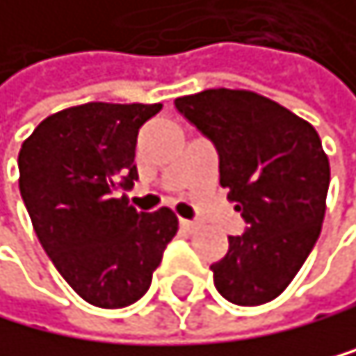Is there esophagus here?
Returning a JSON list of instances; mask_svg holds the SVG:
<instances>
[{"label": "esophagus", "instance_id": "34e87169", "mask_svg": "<svg viewBox=\"0 0 356 356\" xmlns=\"http://www.w3.org/2000/svg\"><path fill=\"white\" fill-rule=\"evenodd\" d=\"M179 227H181V231H186V233H193V231L200 229V224L193 222V220H179Z\"/></svg>", "mask_w": 356, "mask_h": 356}]
</instances>
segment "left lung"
<instances>
[{
	"instance_id": "obj_1",
	"label": "left lung",
	"mask_w": 356,
	"mask_h": 356,
	"mask_svg": "<svg viewBox=\"0 0 356 356\" xmlns=\"http://www.w3.org/2000/svg\"><path fill=\"white\" fill-rule=\"evenodd\" d=\"M220 154V186L247 222L213 262L220 294L262 305L287 285L321 235L330 161L312 123L249 89H206L175 100Z\"/></svg>"
}]
</instances>
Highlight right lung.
Masks as SVG:
<instances>
[{"mask_svg": "<svg viewBox=\"0 0 356 356\" xmlns=\"http://www.w3.org/2000/svg\"><path fill=\"white\" fill-rule=\"evenodd\" d=\"M161 105L85 103L47 116L19 150V193L47 256L96 307L132 305L150 289L179 222L141 213L127 195L141 125Z\"/></svg>", "mask_w": 356, "mask_h": 356, "instance_id": "right-lung-1", "label": "right lung"}]
</instances>
